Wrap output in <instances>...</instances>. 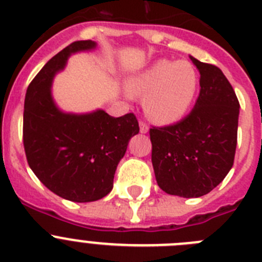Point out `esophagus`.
Listing matches in <instances>:
<instances>
[{
    "label": "esophagus",
    "instance_id": "obj_1",
    "mask_svg": "<svg viewBox=\"0 0 262 262\" xmlns=\"http://www.w3.org/2000/svg\"><path fill=\"white\" fill-rule=\"evenodd\" d=\"M140 132H141V133H147L148 125L146 124V122H143V121L140 122Z\"/></svg>",
    "mask_w": 262,
    "mask_h": 262
}]
</instances>
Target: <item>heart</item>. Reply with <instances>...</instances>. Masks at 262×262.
<instances>
[{"mask_svg": "<svg viewBox=\"0 0 262 262\" xmlns=\"http://www.w3.org/2000/svg\"><path fill=\"white\" fill-rule=\"evenodd\" d=\"M200 78L188 61H155L129 83L132 95L143 96V110L152 121L172 124L183 119L194 102Z\"/></svg>", "mask_w": 262, "mask_h": 262, "instance_id": "heart-1", "label": "heart"}]
</instances>
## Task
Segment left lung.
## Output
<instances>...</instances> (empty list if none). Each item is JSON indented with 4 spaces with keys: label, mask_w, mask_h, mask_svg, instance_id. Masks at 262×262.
Returning <instances> with one entry per match:
<instances>
[{
    "label": "left lung",
    "mask_w": 262,
    "mask_h": 262,
    "mask_svg": "<svg viewBox=\"0 0 262 262\" xmlns=\"http://www.w3.org/2000/svg\"><path fill=\"white\" fill-rule=\"evenodd\" d=\"M192 58L200 95L181 121L150 129L151 162L162 190L185 199L214 189L234 164L239 100L222 70Z\"/></svg>",
    "instance_id": "8db88e82"
}]
</instances>
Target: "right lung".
Instances as JSON below:
<instances>
[{"instance_id": "1", "label": "right lung", "mask_w": 262, "mask_h": 262, "mask_svg": "<svg viewBox=\"0 0 262 262\" xmlns=\"http://www.w3.org/2000/svg\"><path fill=\"white\" fill-rule=\"evenodd\" d=\"M95 41L79 40L58 52L36 74L26 93L23 145L28 166L41 183L73 202L103 199L114 188L117 164L129 140L140 132L134 114L112 117L102 110L63 114L51 94L52 79L75 52Z\"/></svg>"}]
</instances>
